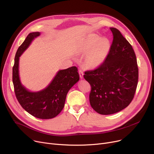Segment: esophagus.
Segmentation results:
<instances>
[{"instance_id":"obj_1","label":"esophagus","mask_w":154,"mask_h":154,"mask_svg":"<svg viewBox=\"0 0 154 154\" xmlns=\"http://www.w3.org/2000/svg\"><path fill=\"white\" fill-rule=\"evenodd\" d=\"M79 75H80V77L82 79L83 78V75H84V73L82 72V70H79Z\"/></svg>"}]
</instances>
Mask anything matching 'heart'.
Masks as SVG:
<instances>
[{
  "label": "heart",
  "instance_id": "b5f03b06",
  "mask_svg": "<svg viewBox=\"0 0 154 154\" xmlns=\"http://www.w3.org/2000/svg\"><path fill=\"white\" fill-rule=\"evenodd\" d=\"M110 48V43L108 38L92 34L82 43L79 51L81 53L88 52L84 60L85 66L89 68H96L106 59Z\"/></svg>",
  "mask_w": 154,
  "mask_h": 154
}]
</instances>
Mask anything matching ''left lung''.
Here are the masks:
<instances>
[{
  "label": "left lung",
  "instance_id": "obj_1",
  "mask_svg": "<svg viewBox=\"0 0 154 154\" xmlns=\"http://www.w3.org/2000/svg\"><path fill=\"white\" fill-rule=\"evenodd\" d=\"M110 29L113 41L106 60L84 75L91 87V106L102 115L113 114L126 108L134 97L139 79L132 45L118 29Z\"/></svg>",
  "mask_w": 154,
  "mask_h": 154
}]
</instances>
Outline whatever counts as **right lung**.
<instances>
[{"mask_svg":"<svg viewBox=\"0 0 154 154\" xmlns=\"http://www.w3.org/2000/svg\"><path fill=\"white\" fill-rule=\"evenodd\" d=\"M39 35V32L30 33L17 49L12 68V82L16 98L22 107L35 117L49 119L62 111L67 92L79 81V75L77 68L73 66L59 70L49 85L41 91L31 92L23 87L19 76V57Z\"/></svg>","mask_w":154,"mask_h":154,"instance_id":"add662e5","label":"right lung"}]
</instances>
